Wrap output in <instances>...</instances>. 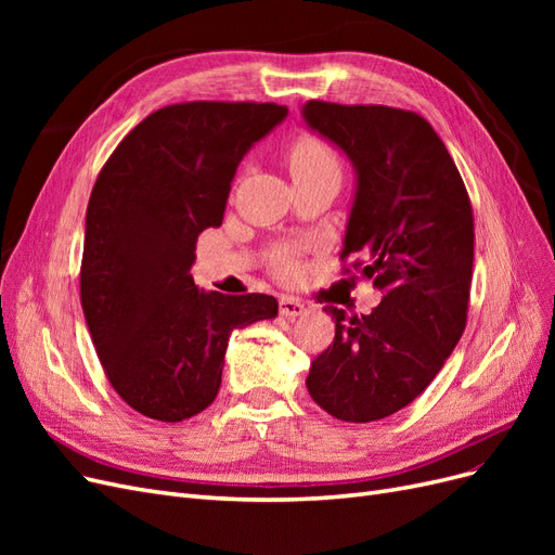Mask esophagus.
Listing matches in <instances>:
<instances>
[{
  "instance_id": "esophagus-1",
  "label": "esophagus",
  "mask_w": 555,
  "mask_h": 555,
  "mask_svg": "<svg viewBox=\"0 0 555 555\" xmlns=\"http://www.w3.org/2000/svg\"><path fill=\"white\" fill-rule=\"evenodd\" d=\"M306 304L304 300H298V298H292V296H282L280 298V312L284 314V317H300V314H306Z\"/></svg>"
}]
</instances>
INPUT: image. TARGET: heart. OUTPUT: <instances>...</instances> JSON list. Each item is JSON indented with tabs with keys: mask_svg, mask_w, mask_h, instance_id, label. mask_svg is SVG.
Returning a JSON list of instances; mask_svg holds the SVG:
<instances>
[{
	"mask_svg": "<svg viewBox=\"0 0 555 555\" xmlns=\"http://www.w3.org/2000/svg\"><path fill=\"white\" fill-rule=\"evenodd\" d=\"M287 164H289V171L294 178H308V176L326 173V171L340 173L338 153H335L328 141L312 137V133L298 137L289 145ZM268 259H271V268L275 273L287 275L294 271V266L298 261V245L280 243L271 251H268Z\"/></svg>",
	"mask_w": 555,
	"mask_h": 555,
	"instance_id": "1",
	"label": "heart"
}]
</instances>
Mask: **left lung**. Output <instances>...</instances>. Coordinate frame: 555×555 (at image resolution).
<instances>
[{
	"instance_id": "obj_1",
	"label": "left lung",
	"mask_w": 555,
	"mask_h": 555,
	"mask_svg": "<svg viewBox=\"0 0 555 555\" xmlns=\"http://www.w3.org/2000/svg\"><path fill=\"white\" fill-rule=\"evenodd\" d=\"M306 122L354 162L357 196L343 275L373 278L382 304L361 317L326 306L335 338L306 379L340 422L391 416L442 371L467 322L475 217L465 182L418 113L312 102Z\"/></svg>"
}]
</instances>
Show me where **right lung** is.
I'll list each match as a JSON object with an SVG mask.
<instances>
[{"label":"right lung","mask_w":555,"mask_h":555,"mask_svg":"<svg viewBox=\"0 0 555 555\" xmlns=\"http://www.w3.org/2000/svg\"><path fill=\"white\" fill-rule=\"evenodd\" d=\"M287 108L184 102L150 113L113 150L90 194L80 304L104 373L157 422L204 412L233 328L278 314L268 294L198 292L201 231L220 227L245 153Z\"/></svg>","instance_id":"1"}]
</instances>
